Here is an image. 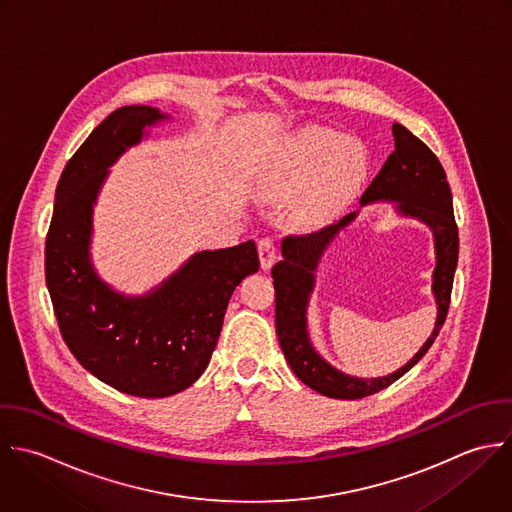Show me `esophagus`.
I'll return each instance as SVG.
<instances>
[{"instance_id":"1","label":"esophagus","mask_w":512,"mask_h":512,"mask_svg":"<svg viewBox=\"0 0 512 512\" xmlns=\"http://www.w3.org/2000/svg\"><path fill=\"white\" fill-rule=\"evenodd\" d=\"M257 249H259V259H261V267L263 269H271L275 259H277V251H275V243L271 237H263L259 239L257 243Z\"/></svg>"}]
</instances>
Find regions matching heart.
Returning <instances> with one entry per match:
<instances>
[{
    "mask_svg": "<svg viewBox=\"0 0 512 512\" xmlns=\"http://www.w3.org/2000/svg\"><path fill=\"white\" fill-rule=\"evenodd\" d=\"M369 153L357 139H345L331 129H303L293 135L281 157L261 179V191L271 199H293L289 217L311 229L325 223L363 183Z\"/></svg>",
    "mask_w": 512,
    "mask_h": 512,
    "instance_id": "1",
    "label": "heart"
}]
</instances>
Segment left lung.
Masks as SVG:
<instances>
[{"mask_svg":"<svg viewBox=\"0 0 512 512\" xmlns=\"http://www.w3.org/2000/svg\"><path fill=\"white\" fill-rule=\"evenodd\" d=\"M393 137L395 151L363 193L361 207L377 201H391L399 215L417 219L433 231L437 257L433 271L437 321L431 337L423 343L417 355L387 377L363 379L335 369L315 351L309 339L307 307L315 289V273L331 243L357 219L359 211L345 215L321 231L285 237L281 243L283 261L271 271L275 285V329L283 355L293 373L307 387L331 399H363L387 389L409 373L435 343L451 305L453 279L459 261V229L453 215V195L447 183V173L437 155L401 123L393 125Z\"/></svg>","mask_w":512,"mask_h":512,"instance_id":"left-lung-1","label":"left lung"}]
</instances>
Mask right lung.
Wrapping results in <instances>:
<instances>
[{
    "instance_id": "right-lung-1",
    "label": "right lung",
    "mask_w": 512,
    "mask_h": 512,
    "mask_svg": "<svg viewBox=\"0 0 512 512\" xmlns=\"http://www.w3.org/2000/svg\"><path fill=\"white\" fill-rule=\"evenodd\" d=\"M169 115L127 105L107 115L67 161L45 239V283L73 357L105 385L145 399L191 387L215 351L235 287L259 271L253 241L191 255L145 295L117 293L91 263L93 205L109 169Z\"/></svg>"
}]
</instances>
